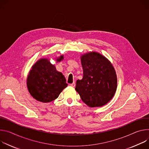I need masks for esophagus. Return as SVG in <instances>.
Returning <instances> with one entry per match:
<instances>
[{"instance_id": "obj_1", "label": "esophagus", "mask_w": 149, "mask_h": 149, "mask_svg": "<svg viewBox=\"0 0 149 149\" xmlns=\"http://www.w3.org/2000/svg\"><path fill=\"white\" fill-rule=\"evenodd\" d=\"M70 85L71 86H72V87H75V86H76V84H75V82H73V84H70Z\"/></svg>"}]
</instances>
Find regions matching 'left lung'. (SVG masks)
Returning a JSON list of instances; mask_svg holds the SVG:
<instances>
[{
    "label": "left lung",
    "mask_w": 149,
    "mask_h": 149,
    "mask_svg": "<svg viewBox=\"0 0 149 149\" xmlns=\"http://www.w3.org/2000/svg\"><path fill=\"white\" fill-rule=\"evenodd\" d=\"M80 61L84 76L76 81L75 90L88 107L105 105L112 100L117 88L113 66L104 56L95 52L81 54Z\"/></svg>",
    "instance_id": "obj_1"
}]
</instances>
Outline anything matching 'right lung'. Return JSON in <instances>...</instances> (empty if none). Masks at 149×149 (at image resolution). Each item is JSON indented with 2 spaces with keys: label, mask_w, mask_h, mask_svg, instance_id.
<instances>
[{
  "label": "right lung",
  "mask_w": 149,
  "mask_h": 149,
  "mask_svg": "<svg viewBox=\"0 0 149 149\" xmlns=\"http://www.w3.org/2000/svg\"><path fill=\"white\" fill-rule=\"evenodd\" d=\"M56 59L60 62L64 59V56ZM68 85L64 75L56 70L49 58H42L36 62L26 79V86L31 95L44 103L55 100Z\"/></svg>",
  "instance_id": "right-lung-1"
}]
</instances>
